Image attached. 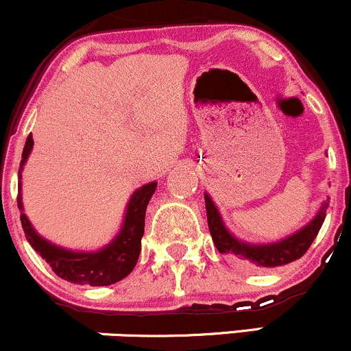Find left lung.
Listing matches in <instances>:
<instances>
[{"label":"left lung","mask_w":351,"mask_h":351,"mask_svg":"<svg viewBox=\"0 0 351 351\" xmlns=\"http://www.w3.org/2000/svg\"><path fill=\"white\" fill-rule=\"evenodd\" d=\"M204 203H206L209 232H211L213 243H215L217 251L221 254H228V256L236 257L237 261H243L244 264L252 265V267L261 269H274L300 259L307 252L310 244L313 243L318 231H320L325 219V213H327L328 208L327 199L320 204L313 219H310L299 231L284 237V239L277 241V243L256 244L237 239L229 231L226 224H224L223 217H221L219 209H217L215 201L211 199V196L208 193H204Z\"/></svg>","instance_id":"1"}]
</instances>
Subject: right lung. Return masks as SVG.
<instances>
[{
  "label": "right lung",
  "mask_w": 351,
  "mask_h": 351,
  "mask_svg": "<svg viewBox=\"0 0 351 351\" xmlns=\"http://www.w3.org/2000/svg\"><path fill=\"white\" fill-rule=\"evenodd\" d=\"M33 135L27 136L24 145L21 165H19V183H18V208L21 211V224L24 236L29 241L31 247L51 265L56 276L60 279L79 285H92L102 287L125 279L134 271L140 251H142V237L145 231V213L148 201L152 199L156 189V181L136 188L128 199L125 208V216L119 232L107 245L97 251H77L67 249L62 245L51 243L36 231L31 221L24 215L23 195H21V171L33 152Z\"/></svg>",
  "instance_id": "right-lung-1"
}]
</instances>
